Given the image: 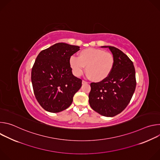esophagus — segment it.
<instances>
[{"instance_id": "34e87169", "label": "esophagus", "mask_w": 160, "mask_h": 160, "mask_svg": "<svg viewBox=\"0 0 160 160\" xmlns=\"http://www.w3.org/2000/svg\"><path fill=\"white\" fill-rule=\"evenodd\" d=\"M87 82H85V81H84V80L82 81V84H83H83H87Z\"/></svg>"}]
</instances>
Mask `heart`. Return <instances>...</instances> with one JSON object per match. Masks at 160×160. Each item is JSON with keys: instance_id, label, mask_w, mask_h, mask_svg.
<instances>
[{"instance_id": "1", "label": "heart", "mask_w": 160, "mask_h": 160, "mask_svg": "<svg viewBox=\"0 0 160 160\" xmlns=\"http://www.w3.org/2000/svg\"><path fill=\"white\" fill-rule=\"evenodd\" d=\"M115 64V58L112 54L95 48H87L78 54V58L72 57L70 66L73 74L80 76L85 68L88 78L96 82L107 78L111 73Z\"/></svg>"}]
</instances>
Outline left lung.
<instances>
[{"label":"left lung","mask_w":160,"mask_h":160,"mask_svg":"<svg viewBox=\"0 0 160 160\" xmlns=\"http://www.w3.org/2000/svg\"><path fill=\"white\" fill-rule=\"evenodd\" d=\"M109 48L115 58V64L105 80L90 83L88 94L90 107L100 115L112 117L120 113L130 102L136 87L135 71L133 62L120 49Z\"/></svg>","instance_id":"8db88e82"}]
</instances>
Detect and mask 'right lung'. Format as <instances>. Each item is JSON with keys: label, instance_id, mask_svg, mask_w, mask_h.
Here are the masks:
<instances>
[{"label": "right lung", "instance_id": "obj_1", "mask_svg": "<svg viewBox=\"0 0 160 160\" xmlns=\"http://www.w3.org/2000/svg\"><path fill=\"white\" fill-rule=\"evenodd\" d=\"M80 50L77 45L58 43L42 51L32 70L35 96L47 111L58 112L69 107L82 80L75 77L70 66V57Z\"/></svg>", "mask_w": 160, "mask_h": 160}]
</instances>
